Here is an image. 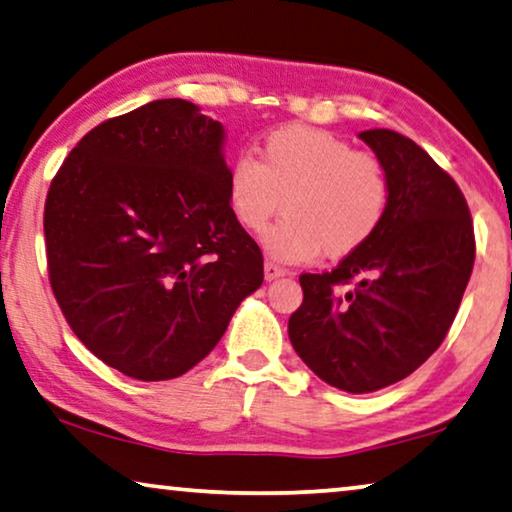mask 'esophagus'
<instances>
[{"instance_id":"34e87169","label":"esophagus","mask_w":512,"mask_h":512,"mask_svg":"<svg viewBox=\"0 0 512 512\" xmlns=\"http://www.w3.org/2000/svg\"><path fill=\"white\" fill-rule=\"evenodd\" d=\"M285 269H282V266H278V264H273V262H269V259H266L264 262V278L266 280H276V278H280V276H285Z\"/></svg>"}]
</instances>
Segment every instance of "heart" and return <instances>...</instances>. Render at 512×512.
<instances>
[{
	"label": "heart",
	"instance_id": "heart-1",
	"mask_svg": "<svg viewBox=\"0 0 512 512\" xmlns=\"http://www.w3.org/2000/svg\"><path fill=\"white\" fill-rule=\"evenodd\" d=\"M285 197V218L264 234L273 259L301 264L324 250L345 257L384 223L391 179L370 151L329 131L285 126L262 144L259 160L241 151L227 170V202L248 232H262Z\"/></svg>",
	"mask_w": 512,
	"mask_h": 512
}]
</instances>
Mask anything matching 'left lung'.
I'll use <instances>...</instances> for the list:
<instances>
[{
	"label": "left lung",
	"mask_w": 512,
	"mask_h": 512,
	"mask_svg": "<svg viewBox=\"0 0 512 512\" xmlns=\"http://www.w3.org/2000/svg\"><path fill=\"white\" fill-rule=\"evenodd\" d=\"M361 140L391 179L386 218L333 271L301 273L303 303L287 326L303 363L347 393L391 386L437 352L476 259L474 223L451 174L388 128Z\"/></svg>",
	"instance_id": "obj_1"
}]
</instances>
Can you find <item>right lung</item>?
<instances>
[{
    "label": "right lung",
    "mask_w": 512,
    "mask_h": 512,
    "mask_svg": "<svg viewBox=\"0 0 512 512\" xmlns=\"http://www.w3.org/2000/svg\"><path fill=\"white\" fill-rule=\"evenodd\" d=\"M227 170L223 124L163 98L91 128L50 183L52 294L82 345L126 377L188 372L262 285Z\"/></svg>",
    "instance_id": "add662e5"
}]
</instances>
